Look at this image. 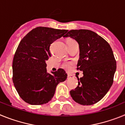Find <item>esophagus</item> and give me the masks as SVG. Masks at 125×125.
Returning a JSON list of instances; mask_svg holds the SVG:
<instances>
[{"label": "esophagus", "mask_w": 125, "mask_h": 125, "mask_svg": "<svg viewBox=\"0 0 125 125\" xmlns=\"http://www.w3.org/2000/svg\"><path fill=\"white\" fill-rule=\"evenodd\" d=\"M71 75L68 74V79H71Z\"/></svg>", "instance_id": "obj_1"}]
</instances>
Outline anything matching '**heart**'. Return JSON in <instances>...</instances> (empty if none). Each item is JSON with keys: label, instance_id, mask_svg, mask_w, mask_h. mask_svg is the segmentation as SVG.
I'll return each mask as SVG.
<instances>
[{"label": "heart", "instance_id": "heart-1", "mask_svg": "<svg viewBox=\"0 0 125 125\" xmlns=\"http://www.w3.org/2000/svg\"><path fill=\"white\" fill-rule=\"evenodd\" d=\"M73 41H74V40L73 39H68L66 42V43H68V42H73ZM71 66V63H69V62H67V63H65L64 64V68L66 69H70Z\"/></svg>", "mask_w": 125, "mask_h": 125}]
</instances>
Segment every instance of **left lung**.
<instances>
[{
  "instance_id": "1",
  "label": "left lung",
  "mask_w": 125,
  "mask_h": 125,
  "mask_svg": "<svg viewBox=\"0 0 125 125\" xmlns=\"http://www.w3.org/2000/svg\"><path fill=\"white\" fill-rule=\"evenodd\" d=\"M79 44L77 69L83 71L78 85L70 91L74 101L82 105L96 103L108 93L113 83L116 62L108 42L87 29L71 30L64 36Z\"/></svg>"
}]
</instances>
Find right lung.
I'll return each instance as SVG.
<instances>
[{"label": "right lung", "mask_w": 125, "mask_h": 125, "mask_svg": "<svg viewBox=\"0 0 125 125\" xmlns=\"http://www.w3.org/2000/svg\"><path fill=\"white\" fill-rule=\"evenodd\" d=\"M68 30L38 27L20 42L12 62V81L20 97L32 105L51 100L57 85L67 78L62 69L47 73L46 61L51 57L52 43L63 36Z\"/></svg>", "instance_id": "1"}]
</instances>
